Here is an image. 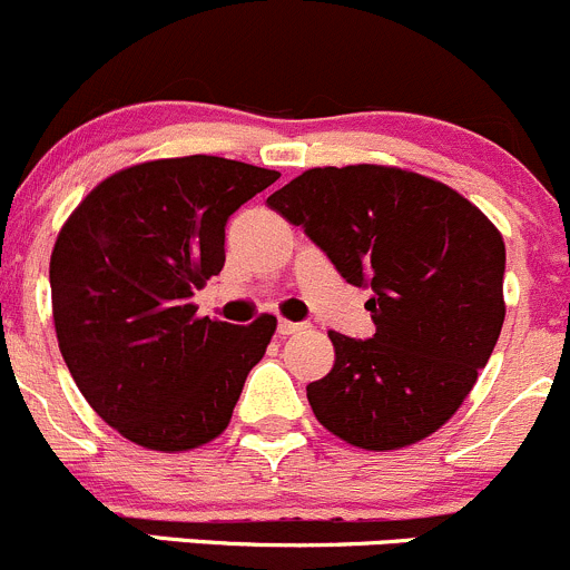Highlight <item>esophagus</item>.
Listing matches in <instances>:
<instances>
[{
	"instance_id": "obj_1",
	"label": "esophagus",
	"mask_w": 570,
	"mask_h": 570,
	"mask_svg": "<svg viewBox=\"0 0 570 570\" xmlns=\"http://www.w3.org/2000/svg\"><path fill=\"white\" fill-rule=\"evenodd\" d=\"M302 330H307V324H299V322H288V318H282L279 327H276V333L282 335V338H288V335H296L302 333Z\"/></svg>"
}]
</instances>
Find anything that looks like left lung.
Listing matches in <instances>:
<instances>
[{
	"instance_id": "8db88e82",
	"label": "left lung",
	"mask_w": 570,
	"mask_h": 570,
	"mask_svg": "<svg viewBox=\"0 0 570 570\" xmlns=\"http://www.w3.org/2000/svg\"><path fill=\"white\" fill-rule=\"evenodd\" d=\"M352 285L375 338L330 330L333 370L307 386L316 420L363 451H400L451 420L501 335L507 248L462 193L392 165L313 167L268 195Z\"/></svg>"
}]
</instances>
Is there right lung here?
I'll use <instances>...</instances> for the list:
<instances>
[{"label":"right lung","instance_id":"right-lung-1","mask_svg":"<svg viewBox=\"0 0 570 570\" xmlns=\"http://www.w3.org/2000/svg\"><path fill=\"white\" fill-rule=\"evenodd\" d=\"M276 170L176 156L102 178L50 257L58 346L86 403L128 442L181 453L226 431L276 316H198L193 294L224 268L226 220Z\"/></svg>","mask_w":570,"mask_h":570}]
</instances>
